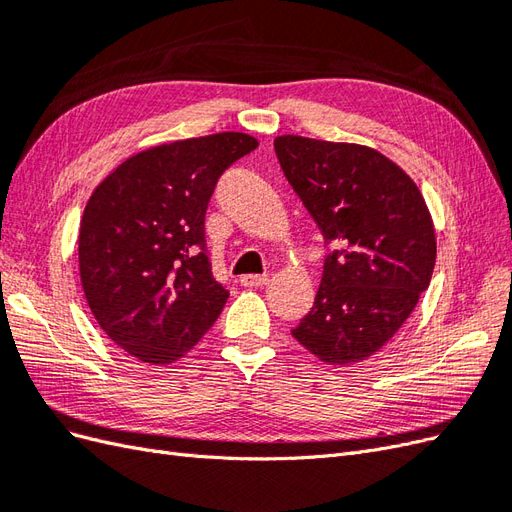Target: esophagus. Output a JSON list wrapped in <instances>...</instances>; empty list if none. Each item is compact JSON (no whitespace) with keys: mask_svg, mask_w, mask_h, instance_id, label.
<instances>
[{"mask_svg":"<svg viewBox=\"0 0 512 512\" xmlns=\"http://www.w3.org/2000/svg\"><path fill=\"white\" fill-rule=\"evenodd\" d=\"M239 282L245 288H260V286H265L269 282V277L267 275H243Z\"/></svg>","mask_w":512,"mask_h":512,"instance_id":"esophagus-1","label":"esophagus"}]
</instances>
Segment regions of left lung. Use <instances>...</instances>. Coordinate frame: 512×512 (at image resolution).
<instances>
[{
    "instance_id": "8db88e82",
    "label": "left lung",
    "mask_w": 512,
    "mask_h": 512,
    "mask_svg": "<svg viewBox=\"0 0 512 512\" xmlns=\"http://www.w3.org/2000/svg\"><path fill=\"white\" fill-rule=\"evenodd\" d=\"M275 156L318 224L324 271L292 337L329 365L365 361L408 320L436 265V232L416 183L380 151L277 136Z\"/></svg>"
}]
</instances>
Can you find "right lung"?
Listing matches in <instances>:
<instances>
[{"label": "right lung", "mask_w": 512, "mask_h": 512, "mask_svg": "<svg viewBox=\"0 0 512 512\" xmlns=\"http://www.w3.org/2000/svg\"><path fill=\"white\" fill-rule=\"evenodd\" d=\"M256 147L241 132L158 145L91 194L79 232L85 299L138 361L181 359L218 320L228 290L211 273L205 213L224 170Z\"/></svg>", "instance_id": "1"}]
</instances>
